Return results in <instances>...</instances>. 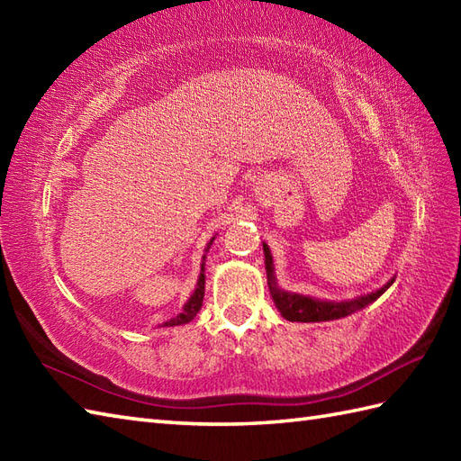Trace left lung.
<instances>
[{
    "label": "left lung",
    "mask_w": 461,
    "mask_h": 461,
    "mask_svg": "<svg viewBox=\"0 0 461 461\" xmlns=\"http://www.w3.org/2000/svg\"><path fill=\"white\" fill-rule=\"evenodd\" d=\"M263 258H266V271H267V285L269 293L276 303L277 311L281 317H285L291 322H321V321H332V319H342L348 317L352 312L368 307L370 303H375L382 293H384L390 285H393L394 279H390L386 285L380 289L366 293V295H360L355 299L347 301H330V299H317L311 295H301V293H293L279 287L277 277H276V266H273V256L271 249L266 241H263Z\"/></svg>",
    "instance_id": "left-lung-1"
}]
</instances>
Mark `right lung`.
Here are the masks:
<instances>
[{"mask_svg": "<svg viewBox=\"0 0 461 461\" xmlns=\"http://www.w3.org/2000/svg\"><path fill=\"white\" fill-rule=\"evenodd\" d=\"M213 240H215V236L208 241V246H205V253L210 251V248H212V243H213ZM205 253H203V258H202V266H200V276H198V283H195V289H194V293L190 295V299L184 303V307H182V312H178V315H176L174 319H170V321H166L164 322V327H176V325H185V322H190L195 315H198V311L202 309V303H203V289H205Z\"/></svg>", "mask_w": 461, "mask_h": 461, "instance_id": "add662e5", "label": "right lung"}]
</instances>
